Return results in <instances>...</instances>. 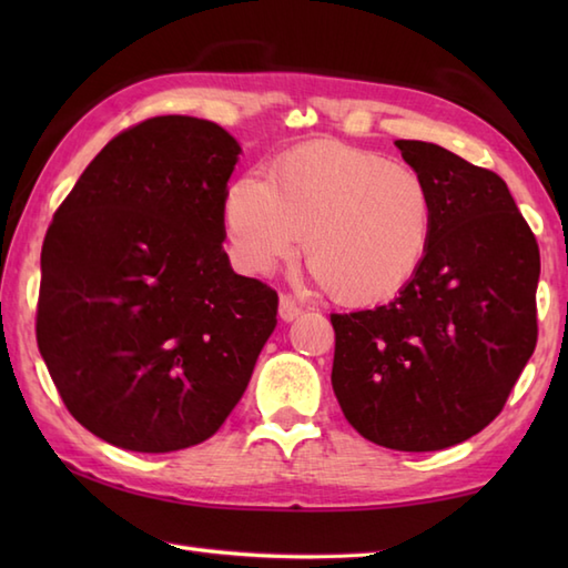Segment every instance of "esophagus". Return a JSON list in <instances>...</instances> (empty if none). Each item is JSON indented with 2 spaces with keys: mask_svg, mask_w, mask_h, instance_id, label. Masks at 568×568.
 <instances>
[{
  "mask_svg": "<svg viewBox=\"0 0 568 568\" xmlns=\"http://www.w3.org/2000/svg\"><path fill=\"white\" fill-rule=\"evenodd\" d=\"M277 315H281L283 322H293L303 315V307L295 305V300H291L287 295H281V307H277Z\"/></svg>",
  "mask_w": 568,
  "mask_h": 568,
  "instance_id": "1",
  "label": "esophagus"
}]
</instances>
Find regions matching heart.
<instances>
[{"mask_svg": "<svg viewBox=\"0 0 568 568\" xmlns=\"http://www.w3.org/2000/svg\"><path fill=\"white\" fill-rule=\"evenodd\" d=\"M224 232L246 273H268L303 244L344 303L397 295L427 258L434 200L415 168L336 141H307L271 163L268 180L229 183Z\"/></svg>", "mask_w": 568, "mask_h": 568, "instance_id": "b5f03b06", "label": "heart"}]
</instances>
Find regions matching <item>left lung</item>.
<instances>
[{"mask_svg":"<svg viewBox=\"0 0 568 568\" xmlns=\"http://www.w3.org/2000/svg\"><path fill=\"white\" fill-rule=\"evenodd\" d=\"M395 146L432 190V244L393 303L329 317L332 385L361 437L437 452L500 415L535 352L539 246L500 175L437 143Z\"/></svg>","mask_w":568,"mask_h":568,"instance_id":"8db88e82","label":"left lung"}]
</instances>
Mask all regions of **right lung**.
Masks as SVG:
<instances>
[{
  "label": "right lung",
  "mask_w": 568,
  "mask_h": 568,
  "mask_svg": "<svg viewBox=\"0 0 568 568\" xmlns=\"http://www.w3.org/2000/svg\"><path fill=\"white\" fill-rule=\"evenodd\" d=\"M239 143L195 116L116 134L60 202L41 251L36 339L68 413L129 452L224 425L275 329L277 293L222 241Z\"/></svg>",
  "instance_id": "add662e5"
}]
</instances>
